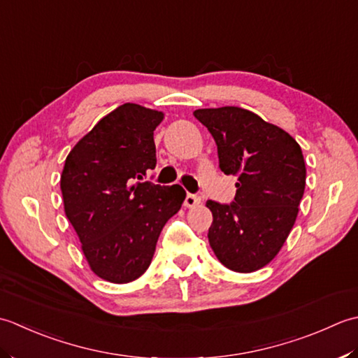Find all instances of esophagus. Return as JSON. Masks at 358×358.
I'll list each match as a JSON object with an SVG mask.
<instances>
[{"instance_id":"esophagus-1","label":"esophagus","mask_w":358,"mask_h":358,"mask_svg":"<svg viewBox=\"0 0 358 358\" xmlns=\"http://www.w3.org/2000/svg\"><path fill=\"white\" fill-rule=\"evenodd\" d=\"M201 202V198L198 194H193V193H188L187 196H185V201H184V206L185 207H188V208H192V207H196L198 206V203Z\"/></svg>"}]
</instances>
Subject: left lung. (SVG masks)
Returning a JSON list of instances; mask_svg holds the SVG:
<instances>
[{
  "label": "left lung",
  "mask_w": 358,
  "mask_h": 358,
  "mask_svg": "<svg viewBox=\"0 0 358 358\" xmlns=\"http://www.w3.org/2000/svg\"><path fill=\"white\" fill-rule=\"evenodd\" d=\"M213 136L220 169L238 178L235 201H207L213 215L208 243L233 272L267 266L294 227L306 187L300 145L286 131L238 106L196 109Z\"/></svg>",
  "instance_id": "8db88e82"
}]
</instances>
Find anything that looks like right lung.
I'll return each mask as SVG.
<instances>
[{
  "label": "right lung",
  "instance_id": "right-lung-1",
  "mask_svg": "<svg viewBox=\"0 0 358 358\" xmlns=\"http://www.w3.org/2000/svg\"><path fill=\"white\" fill-rule=\"evenodd\" d=\"M164 113L125 103L105 115L66 157L60 179L64 213L91 271L125 284L150 267L164 225L185 189L143 182L156 166L152 134Z\"/></svg>",
  "mask_w": 358,
  "mask_h": 358
}]
</instances>
